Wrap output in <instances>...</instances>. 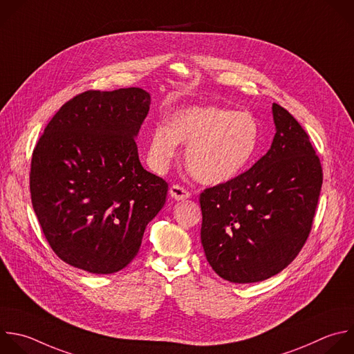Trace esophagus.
Returning a JSON list of instances; mask_svg holds the SVG:
<instances>
[{
	"mask_svg": "<svg viewBox=\"0 0 354 354\" xmlns=\"http://www.w3.org/2000/svg\"><path fill=\"white\" fill-rule=\"evenodd\" d=\"M169 194H171V197L175 198V200H186V198L190 197V192L186 190V189H185L183 186H180V185H174V186H171Z\"/></svg>",
	"mask_w": 354,
	"mask_h": 354,
	"instance_id": "1",
	"label": "esophagus"
}]
</instances>
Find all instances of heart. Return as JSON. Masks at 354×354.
I'll return each instance as SVG.
<instances>
[{
    "mask_svg": "<svg viewBox=\"0 0 354 354\" xmlns=\"http://www.w3.org/2000/svg\"><path fill=\"white\" fill-rule=\"evenodd\" d=\"M187 145L186 164L201 183L219 185L236 178L254 158L260 125L249 112L222 106H192L174 113L168 125H157L150 138V160L167 168Z\"/></svg>",
    "mask_w": 354,
    "mask_h": 354,
    "instance_id": "1",
    "label": "heart"
}]
</instances>
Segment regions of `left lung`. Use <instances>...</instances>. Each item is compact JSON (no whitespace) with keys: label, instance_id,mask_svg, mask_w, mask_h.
<instances>
[{"label":"left lung","instance_id":"obj_1","mask_svg":"<svg viewBox=\"0 0 354 354\" xmlns=\"http://www.w3.org/2000/svg\"><path fill=\"white\" fill-rule=\"evenodd\" d=\"M277 133L249 171L200 194L201 245L225 281L253 283L286 268L304 246L322 186L308 135L272 104Z\"/></svg>","mask_w":354,"mask_h":354}]
</instances>
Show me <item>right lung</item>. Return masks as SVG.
<instances>
[{"mask_svg": "<svg viewBox=\"0 0 354 354\" xmlns=\"http://www.w3.org/2000/svg\"><path fill=\"white\" fill-rule=\"evenodd\" d=\"M150 102L139 87L77 94L33 150V209L54 253L75 268H125L165 204L168 183L142 167L135 140Z\"/></svg>", "mask_w": 354, "mask_h": 354, "instance_id": "add662e5", "label": "right lung"}]
</instances>
